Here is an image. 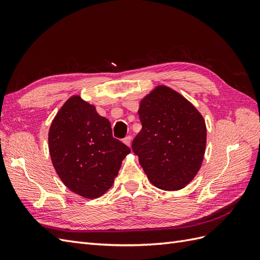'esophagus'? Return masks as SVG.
<instances>
[{
    "label": "esophagus",
    "instance_id": "34e87169",
    "mask_svg": "<svg viewBox=\"0 0 260 260\" xmlns=\"http://www.w3.org/2000/svg\"><path fill=\"white\" fill-rule=\"evenodd\" d=\"M123 143L130 147V146H131V137H130V136L125 137V138L123 139Z\"/></svg>",
    "mask_w": 260,
    "mask_h": 260
}]
</instances>
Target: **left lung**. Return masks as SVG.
<instances>
[{
    "instance_id": "8db88e82",
    "label": "left lung",
    "mask_w": 260,
    "mask_h": 260,
    "mask_svg": "<svg viewBox=\"0 0 260 260\" xmlns=\"http://www.w3.org/2000/svg\"><path fill=\"white\" fill-rule=\"evenodd\" d=\"M142 130L132 142L148 180L165 191L184 187L198 174L205 154L206 124L181 94L158 85L141 101Z\"/></svg>"
}]
</instances>
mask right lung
Masks as SVG:
<instances>
[{
    "mask_svg": "<svg viewBox=\"0 0 260 260\" xmlns=\"http://www.w3.org/2000/svg\"><path fill=\"white\" fill-rule=\"evenodd\" d=\"M49 149L60 180L84 199L103 195L131 152L113 138L109 120L78 95L67 100L52 121Z\"/></svg>",
    "mask_w": 260,
    "mask_h": 260,
    "instance_id": "1",
    "label": "right lung"
}]
</instances>
